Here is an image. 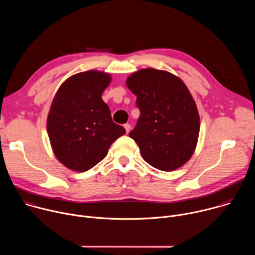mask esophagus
Returning <instances> with one entry per match:
<instances>
[{
	"label": "esophagus",
	"instance_id": "34e87169",
	"mask_svg": "<svg viewBox=\"0 0 255 255\" xmlns=\"http://www.w3.org/2000/svg\"><path fill=\"white\" fill-rule=\"evenodd\" d=\"M124 128H125L126 132H127V133H129V132H130V129H131V125H130V124H128V123H126V124L124 125Z\"/></svg>",
	"mask_w": 255,
	"mask_h": 255
}]
</instances>
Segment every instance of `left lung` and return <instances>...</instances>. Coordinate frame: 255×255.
Segmentation results:
<instances>
[{
    "mask_svg": "<svg viewBox=\"0 0 255 255\" xmlns=\"http://www.w3.org/2000/svg\"><path fill=\"white\" fill-rule=\"evenodd\" d=\"M137 97L140 110L129 136L143 159L151 166L171 171L192 157L200 132V116L187 86L165 70L144 68L126 81Z\"/></svg>",
    "mask_w": 255,
    "mask_h": 255,
    "instance_id": "obj_1",
    "label": "left lung"
}]
</instances>
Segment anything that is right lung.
<instances>
[{
	"label": "right lung",
	"instance_id": "obj_1",
	"mask_svg": "<svg viewBox=\"0 0 255 255\" xmlns=\"http://www.w3.org/2000/svg\"><path fill=\"white\" fill-rule=\"evenodd\" d=\"M111 76L88 70L68 78L58 89L47 117L56 158L67 168L87 171L104 159L112 143L126 133L113 122L102 94Z\"/></svg>",
	"mask_w": 255,
	"mask_h": 255
}]
</instances>
